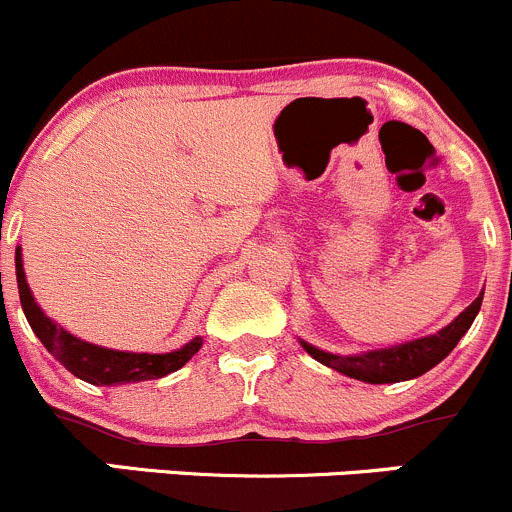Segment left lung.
<instances>
[{
  "label": "left lung",
  "instance_id": "obj_1",
  "mask_svg": "<svg viewBox=\"0 0 512 512\" xmlns=\"http://www.w3.org/2000/svg\"><path fill=\"white\" fill-rule=\"evenodd\" d=\"M483 303V293L438 333L426 338H416V341L401 343V346L378 348V351L356 353V356H336V353H326L321 348L311 346V343L301 341L306 353H311L318 363L333 368V371L343 373L348 378H356L363 383H398L411 381V378L423 376L433 366H438L455 346L460 338L468 333L470 323L475 321Z\"/></svg>",
  "mask_w": 512,
  "mask_h": 512
}]
</instances>
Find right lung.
I'll list each match as a JSON object with an SVG mask.
<instances>
[{
    "label": "right lung",
    "instance_id": "add662e5",
    "mask_svg": "<svg viewBox=\"0 0 512 512\" xmlns=\"http://www.w3.org/2000/svg\"><path fill=\"white\" fill-rule=\"evenodd\" d=\"M14 266H17V286H19V301H22L24 316H27L29 326L37 333L39 341L44 343L49 353L74 373L82 381L91 386H121V383H139L151 381V378H164L169 373L179 371L191 361L196 351L201 348V336L191 338L186 346L171 353H129V351H114V348L94 346V343L82 341V338L72 336L64 331L59 323H54L42 308L34 301L32 291H29L27 276H24L22 266V249L14 254Z\"/></svg>",
    "mask_w": 512,
    "mask_h": 512
}]
</instances>
